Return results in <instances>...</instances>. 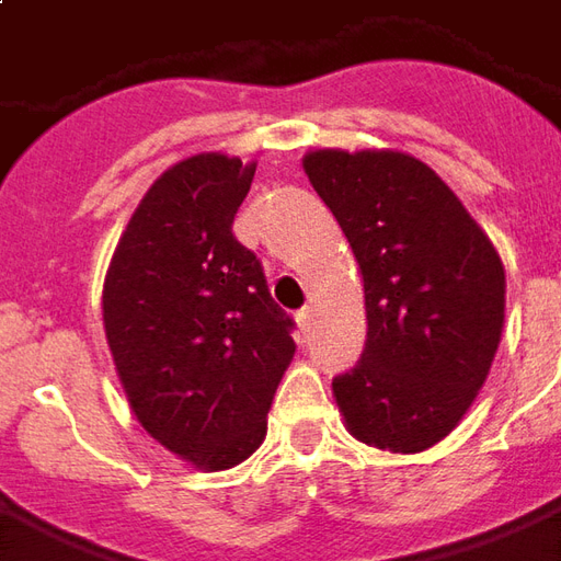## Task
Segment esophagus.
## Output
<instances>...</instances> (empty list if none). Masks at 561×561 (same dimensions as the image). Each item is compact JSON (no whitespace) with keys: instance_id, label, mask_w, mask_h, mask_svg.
Masks as SVG:
<instances>
[{"instance_id":"esophagus-1","label":"esophagus","mask_w":561,"mask_h":561,"mask_svg":"<svg viewBox=\"0 0 561 561\" xmlns=\"http://www.w3.org/2000/svg\"><path fill=\"white\" fill-rule=\"evenodd\" d=\"M312 318H316V312H312V306H304L300 312H297V324H300V330H309L312 328Z\"/></svg>"}]
</instances>
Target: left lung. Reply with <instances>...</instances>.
Returning a JSON list of instances; mask_svg holds the SVG:
<instances>
[{"label": "left lung", "instance_id": "8db88e82", "mask_svg": "<svg viewBox=\"0 0 561 561\" xmlns=\"http://www.w3.org/2000/svg\"><path fill=\"white\" fill-rule=\"evenodd\" d=\"M306 176L360 264L366 342L333 378L354 438L393 454L442 442L490 373L505 270L459 197L405 152L318 149Z\"/></svg>", "mask_w": 561, "mask_h": 561}]
</instances>
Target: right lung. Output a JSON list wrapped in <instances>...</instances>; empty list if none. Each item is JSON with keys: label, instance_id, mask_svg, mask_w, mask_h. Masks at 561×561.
<instances>
[{"label": "right lung", "instance_id": "right-lung-1", "mask_svg": "<svg viewBox=\"0 0 561 561\" xmlns=\"http://www.w3.org/2000/svg\"><path fill=\"white\" fill-rule=\"evenodd\" d=\"M255 164L192 156L152 183L104 279V333L131 409L197 469H231L267 433L294 357V318L270 297L233 216Z\"/></svg>", "mask_w": 561, "mask_h": 561}]
</instances>
